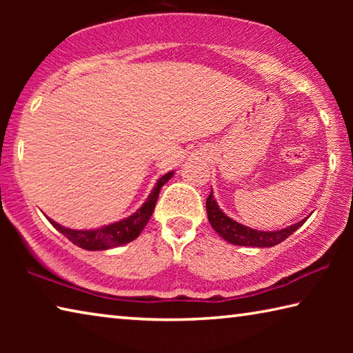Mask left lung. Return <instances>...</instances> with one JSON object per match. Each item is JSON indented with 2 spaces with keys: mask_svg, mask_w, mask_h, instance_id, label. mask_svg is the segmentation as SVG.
Instances as JSON below:
<instances>
[{
  "mask_svg": "<svg viewBox=\"0 0 353 353\" xmlns=\"http://www.w3.org/2000/svg\"><path fill=\"white\" fill-rule=\"evenodd\" d=\"M207 216L208 221L214 230L224 238L225 241H229L232 244H236V246H252V248H272L276 244L282 243L286 240L292 232H296L299 227H301L305 219L299 221V223L292 224L286 229L282 230H276V232H261V230H254L249 229L246 225H241L240 223H236L229 216L221 212L219 205L216 204V201L213 198V193L210 191L208 194L207 202Z\"/></svg>",
  "mask_w": 353,
  "mask_h": 353,
  "instance_id": "8db88e82",
  "label": "left lung"
}]
</instances>
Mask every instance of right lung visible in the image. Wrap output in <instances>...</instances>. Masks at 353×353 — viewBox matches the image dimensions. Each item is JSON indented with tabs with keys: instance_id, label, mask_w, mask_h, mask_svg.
Wrapping results in <instances>:
<instances>
[{
	"instance_id": "right-lung-1",
	"label": "right lung",
	"mask_w": 353,
	"mask_h": 353,
	"mask_svg": "<svg viewBox=\"0 0 353 353\" xmlns=\"http://www.w3.org/2000/svg\"><path fill=\"white\" fill-rule=\"evenodd\" d=\"M172 174H174V172L171 171L168 174L160 177L145 204H143L134 214H130L129 218L118 221V223L99 227V229H94V230H71V229H67V227L57 224L56 221H52L50 218H48V221H50V223L54 225L62 235L67 236L71 243L82 249L104 250V249L121 246V244H126L129 241L135 240V238L141 234V230L145 229L149 218L152 216L155 202L159 199L160 188L170 181Z\"/></svg>"
}]
</instances>
